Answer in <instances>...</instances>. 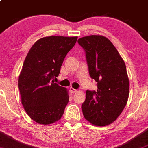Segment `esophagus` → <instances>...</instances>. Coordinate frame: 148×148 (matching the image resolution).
<instances>
[{
  "mask_svg": "<svg viewBox=\"0 0 148 148\" xmlns=\"http://www.w3.org/2000/svg\"><path fill=\"white\" fill-rule=\"evenodd\" d=\"M70 91H71V93H76L77 92V90H75V89L73 88V87H71V88H70Z\"/></svg>",
  "mask_w": 148,
  "mask_h": 148,
  "instance_id": "1",
  "label": "esophagus"
}]
</instances>
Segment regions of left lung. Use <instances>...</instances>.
Instances as JSON below:
<instances>
[{"label": "left lung", "instance_id": "1", "mask_svg": "<svg viewBox=\"0 0 148 148\" xmlns=\"http://www.w3.org/2000/svg\"><path fill=\"white\" fill-rule=\"evenodd\" d=\"M77 42L86 53L90 77L97 82V92H86L82 114L92 124L108 125L121 114L129 96L124 61L111 41L102 35L84 36Z\"/></svg>", "mask_w": 148, "mask_h": 148}]
</instances>
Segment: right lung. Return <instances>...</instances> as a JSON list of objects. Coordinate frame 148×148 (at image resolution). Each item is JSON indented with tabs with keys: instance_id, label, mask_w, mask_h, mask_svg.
Listing matches in <instances>:
<instances>
[{
	"instance_id": "obj_1",
	"label": "right lung",
	"mask_w": 148,
	"mask_h": 148,
	"mask_svg": "<svg viewBox=\"0 0 148 148\" xmlns=\"http://www.w3.org/2000/svg\"><path fill=\"white\" fill-rule=\"evenodd\" d=\"M77 36H49L29 49L19 75L22 104L33 121L43 125L58 121L69 101L68 90L53 82Z\"/></svg>"
}]
</instances>
